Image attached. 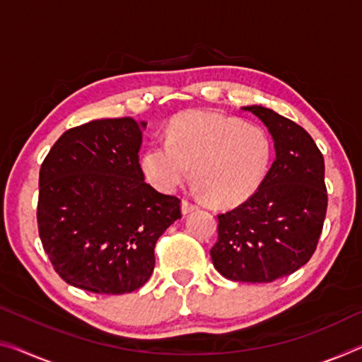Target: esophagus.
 <instances>
[{
  "label": "esophagus",
  "instance_id": "1",
  "mask_svg": "<svg viewBox=\"0 0 362 362\" xmlns=\"http://www.w3.org/2000/svg\"><path fill=\"white\" fill-rule=\"evenodd\" d=\"M181 209H182V214H191L192 210H196L197 209V205L196 204H192V202H189V200H182L181 202Z\"/></svg>",
  "mask_w": 362,
  "mask_h": 362
}]
</instances>
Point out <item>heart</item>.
Here are the masks:
<instances>
[{
    "instance_id": "obj_1",
    "label": "heart",
    "mask_w": 362,
    "mask_h": 362,
    "mask_svg": "<svg viewBox=\"0 0 362 362\" xmlns=\"http://www.w3.org/2000/svg\"><path fill=\"white\" fill-rule=\"evenodd\" d=\"M272 162V142L262 127L215 111L175 116L166 142L146 148L141 165L158 191L173 192L192 176L209 204L235 207L257 192Z\"/></svg>"
}]
</instances>
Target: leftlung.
<instances>
[{"label":"left lung","mask_w":362,"mask_h":362,"mask_svg":"<svg viewBox=\"0 0 362 362\" xmlns=\"http://www.w3.org/2000/svg\"><path fill=\"white\" fill-rule=\"evenodd\" d=\"M243 110L269 127L276 158L254 196L218 215L210 255L228 280L270 283L313 257L329 202L325 163L314 139L294 121L260 105Z\"/></svg>","instance_id":"8db88e82"}]
</instances>
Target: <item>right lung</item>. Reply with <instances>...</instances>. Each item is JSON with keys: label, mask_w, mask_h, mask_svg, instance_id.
Wrapping results in <instances>:
<instances>
[{"label": "right lung", "mask_w": 362, "mask_h": 362, "mask_svg": "<svg viewBox=\"0 0 362 362\" xmlns=\"http://www.w3.org/2000/svg\"><path fill=\"white\" fill-rule=\"evenodd\" d=\"M146 123L95 119L61 136L38 177L43 249L69 285L136 291L152 275L155 244L181 218V200L147 185L139 163Z\"/></svg>", "instance_id": "1"}]
</instances>
